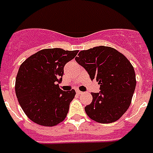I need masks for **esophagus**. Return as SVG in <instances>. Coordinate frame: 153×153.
I'll list each match as a JSON object with an SVG mask.
<instances>
[{
    "mask_svg": "<svg viewBox=\"0 0 153 153\" xmlns=\"http://www.w3.org/2000/svg\"><path fill=\"white\" fill-rule=\"evenodd\" d=\"M76 93L78 94H82V92L79 91V90H76Z\"/></svg>",
    "mask_w": 153,
    "mask_h": 153,
    "instance_id": "esophagus-1",
    "label": "esophagus"
}]
</instances>
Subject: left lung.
Wrapping results in <instances>:
<instances>
[{"label":"left lung","mask_w":153,"mask_h":153,"mask_svg":"<svg viewBox=\"0 0 153 153\" xmlns=\"http://www.w3.org/2000/svg\"><path fill=\"white\" fill-rule=\"evenodd\" d=\"M78 55L76 62L100 85L99 93H91L86 114L99 123L116 121L130 105L136 88L134 68L123 54L109 47H95Z\"/></svg>","instance_id":"left-lung-1"}]
</instances>
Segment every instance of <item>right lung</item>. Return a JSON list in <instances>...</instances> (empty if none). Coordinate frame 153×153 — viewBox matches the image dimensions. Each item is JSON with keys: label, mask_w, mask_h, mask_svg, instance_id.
<instances>
[{"label": "right lung", "mask_w": 153, "mask_h": 153, "mask_svg": "<svg viewBox=\"0 0 153 153\" xmlns=\"http://www.w3.org/2000/svg\"><path fill=\"white\" fill-rule=\"evenodd\" d=\"M79 51L61 48L44 49L27 58L20 65L15 91L20 106L33 122L54 126L67 117L75 91H63V68Z\"/></svg>", "instance_id": "obj_1"}]
</instances>
